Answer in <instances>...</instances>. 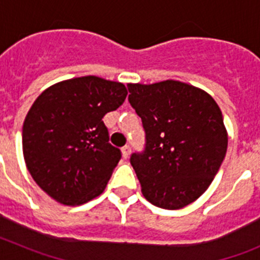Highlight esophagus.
<instances>
[{"label":"esophagus","mask_w":260,"mask_h":260,"mask_svg":"<svg viewBox=\"0 0 260 260\" xmlns=\"http://www.w3.org/2000/svg\"><path fill=\"white\" fill-rule=\"evenodd\" d=\"M130 152H132V147L128 146V144H126V146L122 147V155H123V157L127 158L128 155H130Z\"/></svg>","instance_id":"obj_1"}]
</instances>
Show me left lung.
I'll use <instances>...</instances> for the list:
<instances>
[{
    "instance_id": "1",
    "label": "left lung",
    "mask_w": 260,
    "mask_h": 260,
    "mask_svg": "<svg viewBox=\"0 0 260 260\" xmlns=\"http://www.w3.org/2000/svg\"><path fill=\"white\" fill-rule=\"evenodd\" d=\"M127 88L144 128L143 151L130 156L144 198L165 210L185 207L208 189L225 157L221 110L207 92L177 80Z\"/></svg>"
}]
</instances>
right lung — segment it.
<instances>
[{
    "label": "right lung",
    "instance_id": "right-lung-1",
    "mask_svg": "<svg viewBox=\"0 0 260 260\" xmlns=\"http://www.w3.org/2000/svg\"><path fill=\"white\" fill-rule=\"evenodd\" d=\"M126 95L122 83L89 75L54 84L36 99L23 123V155L49 197L75 206L104 191L122 152L109 143L103 118Z\"/></svg>",
    "mask_w": 260,
    "mask_h": 260
}]
</instances>
